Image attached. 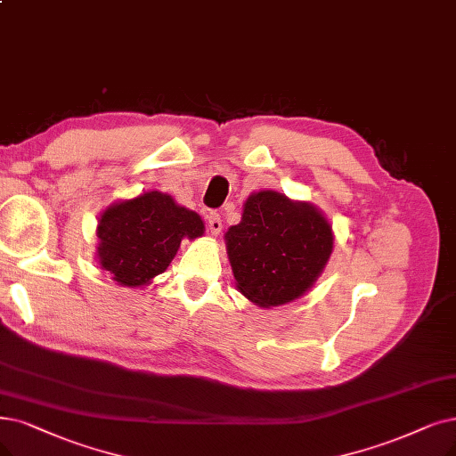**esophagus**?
I'll return each instance as SVG.
<instances>
[{
	"instance_id": "esophagus-1",
	"label": "esophagus",
	"mask_w": 456,
	"mask_h": 456,
	"mask_svg": "<svg viewBox=\"0 0 456 456\" xmlns=\"http://www.w3.org/2000/svg\"><path fill=\"white\" fill-rule=\"evenodd\" d=\"M208 226H209L213 235L221 233V230H223V218H221V215H218L216 211H209L208 213Z\"/></svg>"
}]
</instances>
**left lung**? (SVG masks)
<instances>
[{
  "instance_id": "obj_1",
  "label": "left lung",
  "mask_w": 456,
  "mask_h": 456,
  "mask_svg": "<svg viewBox=\"0 0 456 456\" xmlns=\"http://www.w3.org/2000/svg\"><path fill=\"white\" fill-rule=\"evenodd\" d=\"M224 238L238 289L260 306L303 296L333 250L331 226L320 211L273 191L248 196L241 223Z\"/></svg>"
}]
</instances>
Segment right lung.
Masks as SVG:
<instances>
[{
  "mask_svg": "<svg viewBox=\"0 0 456 456\" xmlns=\"http://www.w3.org/2000/svg\"><path fill=\"white\" fill-rule=\"evenodd\" d=\"M204 223L168 194L143 192L108 208L97 228L99 264L121 286H143L165 271L181 240L200 238Z\"/></svg>",
  "mask_w": 456,
  "mask_h": 456,
  "instance_id": "add662e5",
  "label": "right lung"
}]
</instances>
